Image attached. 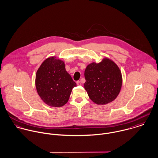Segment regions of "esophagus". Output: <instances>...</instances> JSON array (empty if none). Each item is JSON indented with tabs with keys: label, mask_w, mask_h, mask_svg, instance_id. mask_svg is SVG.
I'll use <instances>...</instances> for the list:
<instances>
[{
	"label": "esophagus",
	"mask_w": 158,
	"mask_h": 158,
	"mask_svg": "<svg viewBox=\"0 0 158 158\" xmlns=\"http://www.w3.org/2000/svg\"><path fill=\"white\" fill-rule=\"evenodd\" d=\"M77 85H81V83L80 81H77Z\"/></svg>",
	"instance_id": "34e87169"
}]
</instances>
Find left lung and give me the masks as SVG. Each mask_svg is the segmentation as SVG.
Masks as SVG:
<instances>
[{
	"instance_id": "1",
	"label": "left lung",
	"mask_w": 158,
	"mask_h": 158,
	"mask_svg": "<svg viewBox=\"0 0 158 158\" xmlns=\"http://www.w3.org/2000/svg\"><path fill=\"white\" fill-rule=\"evenodd\" d=\"M85 89L90 100L97 105H106L118 96L122 85V73L111 60L105 58L99 63H92L85 71Z\"/></svg>"
}]
</instances>
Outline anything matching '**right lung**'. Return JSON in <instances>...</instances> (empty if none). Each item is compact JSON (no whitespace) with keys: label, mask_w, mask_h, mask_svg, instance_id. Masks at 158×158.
Returning a JSON list of instances; mask_svg holds the SVG:
<instances>
[{"label":"right lung","mask_w":158,"mask_h":158,"mask_svg":"<svg viewBox=\"0 0 158 158\" xmlns=\"http://www.w3.org/2000/svg\"><path fill=\"white\" fill-rule=\"evenodd\" d=\"M35 85L42 100L53 107L67 103L72 89L77 86L66 70L64 61L55 56L47 58L38 69Z\"/></svg>","instance_id":"obj_1"}]
</instances>
